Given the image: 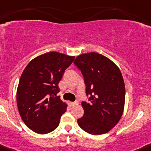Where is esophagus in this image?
I'll return each instance as SVG.
<instances>
[{
	"instance_id": "34e87169",
	"label": "esophagus",
	"mask_w": 151,
	"mask_h": 151,
	"mask_svg": "<svg viewBox=\"0 0 151 151\" xmlns=\"http://www.w3.org/2000/svg\"><path fill=\"white\" fill-rule=\"evenodd\" d=\"M78 104V102H70V106H76Z\"/></svg>"
}]
</instances>
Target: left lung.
<instances>
[{"label":"left lung","mask_w":151,"mask_h":151,"mask_svg":"<svg viewBox=\"0 0 151 151\" xmlns=\"http://www.w3.org/2000/svg\"><path fill=\"white\" fill-rule=\"evenodd\" d=\"M74 64L81 72L89 102L78 124L86 132L105 134L122 118L125 103V85L121 70L110 59L97 52L78 56Z\"/></svg>","instance_id":"obj_1"}]
</instances>
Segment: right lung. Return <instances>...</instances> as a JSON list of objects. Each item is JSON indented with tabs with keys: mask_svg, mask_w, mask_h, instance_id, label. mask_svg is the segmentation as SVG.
Listing matches in <instances>:
<instances>
[{
	"mask_svg": "<svg viewBox=\"0 0 151 151\" xmlns=\"http://www.w3.org/2000/svg\"><path fill=\"white\" fill-rule=\"evenodd\" d=\"M75 57L52 52L31 60L19 82L17 103L22 119L38 134H48L59 126L68 107L57 96L58 83Z\"/></svg>",
	"mask_w": 151,
	"mask_h": 151,
	"instance_id": "right-lung-1",
	"label": "right lung"
}]
</instances>
